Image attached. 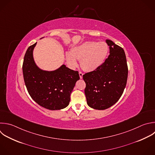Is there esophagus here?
Instances as JSON below:
<instances>
[{
  "mask_svg": "<svg viewBox=\"0 0 155 155\" xmlns=\"http://www.w3.org/2000/svg\"><path fill=\"white\" fill-rule=\"evenodd\" d=\"M79 76H80V78H81V79H82V76H83V75H84V73H82V72L79 71Z\"/></svg>",
  "mask_w": 155,
  "mask_h": 155,
  "instance_id": "1",
  "label": "esophagus"
}]
</instances>
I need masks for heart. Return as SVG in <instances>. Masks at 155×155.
<instances>
[{"label":"heart","mask_w":155,"mask_h":155,"mask_svg":"<svg viewBox=\"0 0 155 155\" xmlns=\"http://www.w3.org/2000/svg\"><path fill=\"white\" fill-rule=\"evenodd\" d=\"M108 51L109 47L104 42H85L73 47L71 52H67L66 59L72 68L77 67V59H81V65L85 70L93 71L104 64Z\"/></svg>","instance_id":"heart-1"}]
</instances>
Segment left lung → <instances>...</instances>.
I'll return each instance as SVG.
<instances>
[{
	"label": "left lung",
	"instance_id": "8db88e82",
	"mask_svg": "<svg viewBox=\"0 0 155 155\" xmlns=\"http://www.w3.org/2000/svg\"><path fill=\"white\" fill-rule=\"evenodd\" d=\"M110 55L98 69L85 73V94L89 107L105 110L120 99L125 88L128 67L124 50L112 41L107 39Z\"/></svg>",
	"mask_w": 155,
	"mask_h": 155
}]
</instances>
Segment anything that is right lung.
Returning <instances> with one entry per match:
<instances>
[{
    "mask_svg": "<svg viewBox=\"0 0 155 155\" xmlns=\"http://www.w3.org/2000/svg\"><path fill=\"white\" fill-rule=\"evenodd\" d=\"M36 44L27 49L22 66L28 92L37 104L47 109H63L69 105L70 94L76 82L80 79L79 72L68 68L64 64L53 71L41 69L33 58Z\"/></svg>",
    "mask_w": 155,
    "mask_h": 155,
    "instance_id": "right-lung-1",
    "label": "right lung"
}]
</instances>
